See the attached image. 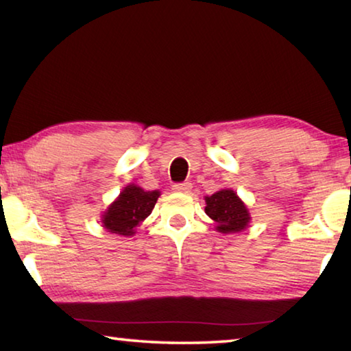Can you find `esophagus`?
<instances>
[{"instance_id": "34e87169", "label": "esophagus", "mask_w": 351, "mask_h": 351, "mask_svg": "<svg viewBox=\"0 0 351 351\" xmlns=\"http://www.w3.org/2000/svg\"><path fill=\"white\" fill-rule=\"evenodd\" d=\"M175 192H181V193H189L190 190H192V182H176L173 184Z\"/></svg>"}]
</instances>
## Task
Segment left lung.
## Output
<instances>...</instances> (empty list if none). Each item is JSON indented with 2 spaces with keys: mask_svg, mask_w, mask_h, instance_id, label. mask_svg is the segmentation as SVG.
<instances>
[{
  "mask_svg": "<svg viewBox=\"0 0 351 351\" xmlns=\"http://www.w3.org/2000/svg\"><path fill=\"white\" fill-rule=\"evenodd\" d=\"M206 213L217 223V230L223 234H234L245 229L249 212L234 190H218L217 193L206 197Z\"/></svg>",
  "mask_w": 351,
  "mask_h": 351,
  "instance_id": "1",
  "label": "left lung"
}]
</instances>
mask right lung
Returning a JSON list of instances; mask_svg holds the SVG:
<instances>
[{"label": "right lung", "mask_w": 351, "mask_h": 351, "mask_svg": "<svg viewBox=\"0 0 351 351\" xmlns=\"http://www.w3.org/2000/svg\"><path fill=\"white\" fill-rule=\"evenodd\" d=\"M159 197L158 190L145 192L138 186H127L119 198L112 203L104 215V228L112 234L133 235L141 221L150 215Z\"/></svg>", "instance_id": "1"}]
</instances>
